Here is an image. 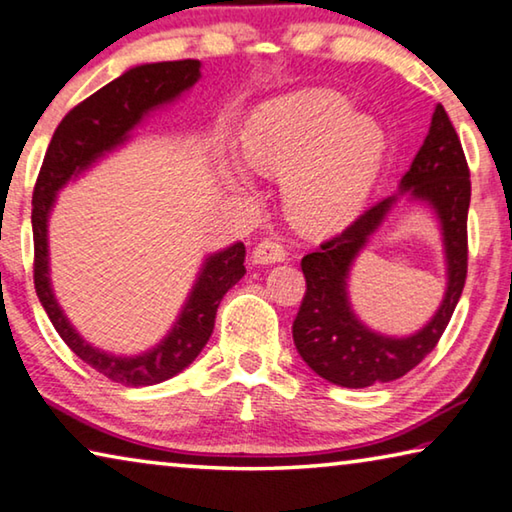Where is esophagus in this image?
I'll use <instances>...</instances> for the list:
<instances>
[{
    "label": "esophagus",
    "instance_id": "34e87169",
    "mask_svg": "<svg viewBox=\"0 0 512 512\" xmlns=\"http://www.w3.org/2000/svg\"><path fill=\"white\" fill-rule=\"evenodd\" d=\"M288 251L286 247L281 245L279 240L276 238H265L258 242V245L254 247V251H251V261H254L256 265H272V263H281L286 261Z\"/></svg>",
    "mask_w": 512,
    "mask_h": 512
}]
</instances>
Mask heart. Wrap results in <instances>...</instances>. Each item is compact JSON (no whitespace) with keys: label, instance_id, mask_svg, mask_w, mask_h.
Here are the masks:
<instances>
[{"label":"heart","instance_id":"1","mask_svg":"<svg viewBox=\"0 0 512 512\" xmlns=\"http://www.w3.org/2000/svg\"><path fill=\"white\" fill-rule=\"evenodd\" d=\"M242 149L254 170L283 177V199L306 231L347 224L379 174L385 138L370 115L335 90H299L249 117ZM245 183L247 174L238 170Z\"/></svg>","mask_w":512,"mask_h":512}]
</instances>
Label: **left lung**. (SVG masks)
Returning a JSON list of instances; mask_svg holds the SVG:
<instances>
[{"label":"left lung","mask_w":512,"mask_h":512,"mask_svg":"<svg viewBox=\"0 0 512 512\" xmlns=\"http://www.w3.org/2000/svg\"><path fill=\"white\" fill-rule=\"evenodd\" d=\"M401 196L429 203L439 215L446 238L448 292L434 320L408 339H388L366 329L350 311L346 297L348 267ZM472 181L463 145L440 104L429 136L399 183V192L358 215L345 231L301 258L306 295L292 322L299 356L315 374L342 388H367L401 379L438 345L467 279V211Z\"/></svg>","instance_id":"8db88e82"}]
</instances>
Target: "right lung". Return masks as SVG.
Here are the masks:
<instances>
[{
    "mask_svg": "<svg viewBox=\"0 0 512 512\" xmlns=\"http://www.w3.org/2000/svg\"><path fill=\"white\" fill-rule=\"evenodd\" d=\"M201 63L165 61L131 67L95 95L83 99L58 124L49 142L43 167H40L36 188H33V283L40 304L52 320L63 342L92 370L104 374L115 383L154 385L172 379L199 356L206 347L215 326V313L222 297L245 276V245L226 247L208 256L201 267L199 279L192 286L179 320L174 322L167 338L142 356L122 358L90 347L67 322L49 283V251H47V220L56 192L67 181L79 177L83 170L102 158L106 152L120 147L129 133L138 127L149 111L177 99L201 77Z\"/></svg>",
    "mask_w": 512,
    "mask_h": 512,
    "instance_id": "obj_1",
    "label": "right lung"
}]
</instances>
